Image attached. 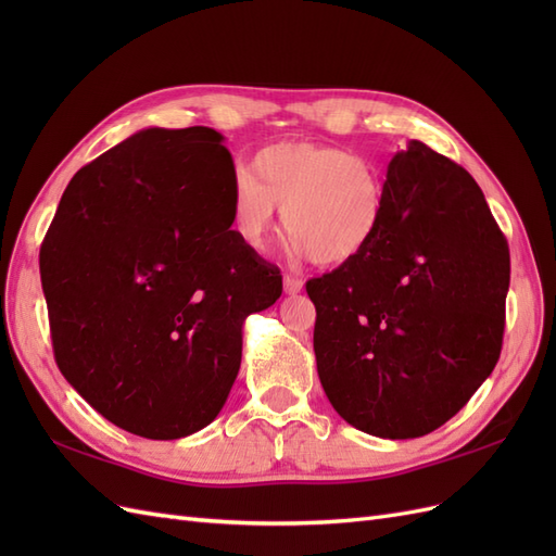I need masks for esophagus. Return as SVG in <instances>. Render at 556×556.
<instances>
[{"label":"esophagus","instance_id":"1","mask_svg":"<svg viewBox=\"0 0 556 556\" xmlns=\"http://www.w3.org/2000/svg\"><path fill=\"white\" fill-rule=\"evenodd\" d=\"M282 288H285V294H299L301 290H304V280H299L296 276H285L282 278Z\"/></svg>","mask_w":556,"mask_h":556}]
</instances>
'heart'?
<instances>
[{
	"mask_svg": "<svg viewBox=\"0 0 556 556\" xmlns=\"http://www.w3.org/2000/svg\"><path fill=\"white\" fill-rule=\"evenodd\" d=\"M255 176L231 180V223L245 245L264 250L282 225L319 266L357 260L378 237L387 182L380 166L348 148L276 143L255 155Z\"/></svg>",
	"mask_w": 556,
	"mask_h": 556,
	"instance_id": "b5f03b06",
	"label": "heart"
}]
</instances>
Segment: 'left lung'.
<instances>
[{"label": "left lung", "instance_id": "1", "mask_svg": "<svg viewBox=\"0 0 556 556\" xmlns=\"http://www.w3.org/2000/svg\"><path fill=\"white\" fill-rule=\"evenodd\" d=\"M384 182L374 243L306 292L333 410L403 441L445 425L494 371L510 252L473 176L422 141L392 157Z\"/></svg>", "mask_w": 556, "mask_h": 556}]
</instances>
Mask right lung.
<instances>
[{
  "label": "right lung",
  "instance_id": "right-lung-1",
  "mask_svg": "<svg viewBox=\"0 0 556 556\" xmlns=\"http://www.w3.org/2000/svg\"><path fill=\"white\" fill-rule=\"evenodd\" d=\"M233 176L220 131L143 129L76 172L41 243L62 376L141 439L213 422L245 317L282 292L278 268L231 229Z\"/></svg>",
  "mask_w": 556,
  "mask_h": 556
}]
</instances>
